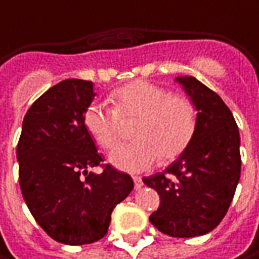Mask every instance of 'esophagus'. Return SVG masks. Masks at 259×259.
Masks as SVG:
<instances>
[{"label": "esophagus", "mask_w": 259, "mask_h": 259, "mask_svg": "<svg viewBox=\"0 0 259 259\" xmlns=\"http://www.w3.org/2000/svg\"><path fill=\"white\" fill-rule=\"evenodd\" d=\"M133 180H134V186H136V189H140V188L143 186V180H142V178H139V176H134V178H133Z\"/></svg>", "instance_id": "1"}]
</instances>
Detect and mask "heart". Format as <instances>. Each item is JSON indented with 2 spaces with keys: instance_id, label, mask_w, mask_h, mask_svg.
<instances>
[{
  "instance_id": "obj_1",
  "label": "heart",
  "mask_w": 259,
  "mask_h": 259,
  "mask_svg": "<svg viewBox=\"0 0 259 259\" xmlns=\"http://www.w3.org/2000/svg\"><path fill=\"white\" fill-rule=\"evenodd\" d=\"M114 109L92 103L83 113V125L103 149L120 139L122 119H137L136 142L120 145L109 156L119 170L140 173L152 168L161 156L175 159L188 147L197 126L194 104L156 83L131 81L113 92Z\"/></svg>"
}]
</instances>
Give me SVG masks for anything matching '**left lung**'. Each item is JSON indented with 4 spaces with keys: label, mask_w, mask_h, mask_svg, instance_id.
I'll use <instances>...</instances> for the list:
<instances>
[{
    "label": "left lung",
    "mask_w": 259,
    "mask_h": 259,
    "mask_svg": "<svg viewBox=\"0 0 259 259\" xmlns=\"http://www.w3.org/2000/svg\"><path fill=\"white\" fill-rule=\"evenodd\" d=\"M197 110V126L188 147L162 173L143 178L159 194L161 204L149 218L171 237L210 233L224 219L240 180V134L222 98L192 76H180Z\"/></svg>",
    "instance_id": "1"
}]
</instances>
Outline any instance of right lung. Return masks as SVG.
<instances>
[{
  "label": "right lung",
  "mask_w": 259,
  "mask_h": 259,
  "mask_svg": "<svg viewBox=\"0 0 259 259\" xmlns=\"http://www.w3.org/2000/svg\"><path fill=\"white\" fill-rule=\"evenodd\" d=\"M94 83L59 81L26 112L17 143L19 183L23 200L49 236L79 246L107 234L112 211L134 189L130 175L106 165L101 175L83 113L95 98Z\"/></svg>",
  "instance_id": "1"
}]
</instances>
